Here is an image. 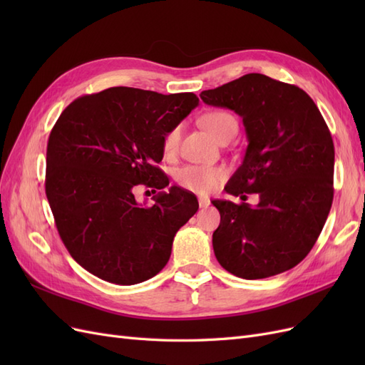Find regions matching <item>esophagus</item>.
Listing matches in <instances>:
<instances>
[{
  "label": "esophagus",
  "mask_w": 365,
  "mask_h": 365,
  "mask_svg": "<svg viewBox=\"0 0 365 365\" xmlns=\"http://www.w3.org/2000/svg\"><path fill=\"white\" fill-rule=\"evenodd\" d=\"M197 202H200L201 208H205V207L210 205V200H208V197H205V196H201L200 200H197Z\"/></svg>",
  "instance_id": "34e87169"
}]
</instances>
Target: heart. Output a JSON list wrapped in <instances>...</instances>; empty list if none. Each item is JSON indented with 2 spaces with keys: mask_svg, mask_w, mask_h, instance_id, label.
I'll return each instance as SVG.
<instances>
[{
  "mask_svg": "<svg viewBox=\"0 0 365 365\" xmlns=\"http://www.w3.org/2000/svg\"><path fill=\"white\" fill-rule=\"evenodd\" d=\"M201 125L210 132L215 140L219 143L230 141L237 132V120L233 114L227 111H212L202 115ZM182 126H173L163 140V149L168 155H172L180 148ZM227 176V170L220 165H184L180 170H176L175 180L182 189L197 193L208 195L220 184Z\"/></svg>",
  "mask_w": 365,
  "mask_h": 365,
  "instance_id": "heart-1",
  "label": "heart"
}]
</instances>
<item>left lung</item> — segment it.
<instances>
[{"instance_id":"8db88e82","label":"left lung","mask_w":365,"mask_h":365,"mask_svg":"<svg viewBox=\"0 0 365 365\" xmlns=\"http://www.w3.org/2000/svg\"><path fill=\"white\" fill-rule=\"evenodd\" d=\"M242 117L248 148L225 192L259 204L215 200L220 267L256 280L294 268L322 233L334 201L335 149L326 121L302 88L250 73L200 94Z\"/></svg>"}]
</instances>
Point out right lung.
<instances>
[{
    "label": "right lung",
    "instance_id": "add662e5",
    "mask_svg": "<svg viewBox=\"0 0 365 365\" xmlns=\"http://www.w3.org/2000/svg\"><path fill=\"white\" fill-rule=\"evenodd\" d=\"M197 103L193 93L114 86L76 98L53 126L47 200L63 245L96 277L137 284L169 262L176 231L200 208L196 196L172 185L145 205L134 187L169 185L157 168L163 140Z\"/></svg>",
    "mask_w": 365,
    "mask_h": 365
}]
</instances>
